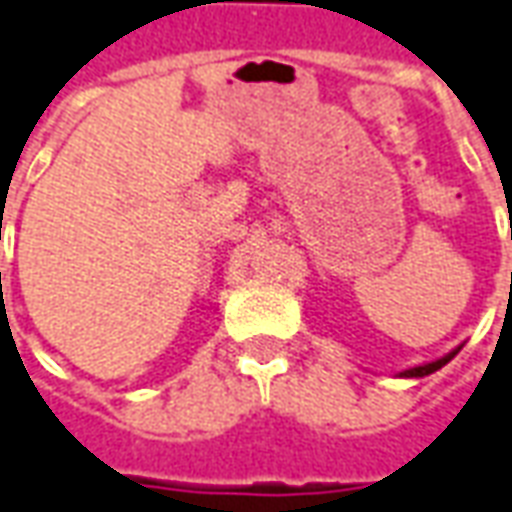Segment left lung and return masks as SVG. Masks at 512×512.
<instances>
[{"label":"left lung","mask_w":512,"mask_h":512,"mask_svg":"<svg viewBox=\"0 0 512 512\" xmlns=\"http://www.w3.org/2000/svg\"><path fill=\"white\" fill-rule=\"evenodd\" d=\"M457 357V351H451L449 357H443L438 359V362H429V365H421V368H410V370H404V376H429V373H435L438 368H443L446 362H451V359Z\"/></svg>","instance_id":"1"}]
</instances>
